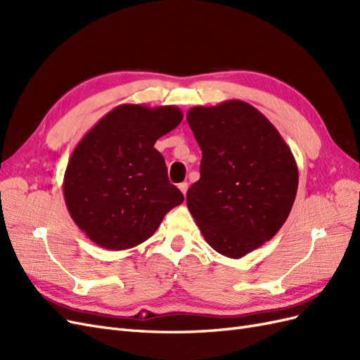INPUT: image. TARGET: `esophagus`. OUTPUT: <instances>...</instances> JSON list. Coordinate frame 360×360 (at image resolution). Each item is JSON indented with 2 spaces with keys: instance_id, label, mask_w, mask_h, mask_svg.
<instances>
[{
  "instance_id": "obj_1",
  "label": "esophagus",
  "mask_w": 360,
  "mask_h": 360,
  "mask_svg": "<svg viewBox=\"0 0 360 360\" xmlns=\"http://www.w3.org/2000/svg\"><path fill=\"white\" fill-rule=\"evenodd\" d=\"M188 188H189V184H188L186 181H183V183H180V184H179V189L181 191V193H183V195H186Z\"/></svg>"
}]
</instances>
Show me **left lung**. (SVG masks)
Instances as JSON below:
<instances>
[{
  "instance_id": "8db88e82",
  "label": "left lung",
  "mask_w": 360,
  "mask_h": 360,
  "mask_svg": "<svg viewBox=\"0 0 360 360\" xmlns=\"http://www.w3.org/2000/svg\"><path fill=\"white\" fill-rule=\"evenodd\" d=\"M186 118L202 153L188 209L216 252L242 258L287 221L299 184L296 160L276 127L246 102L193 106Z\"/></svg>"
}]
</instances>
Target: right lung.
<instances>
[{
	"label": "right lung",
	"instance_id": "obj_1",
	"mask_svg": "<svg viewBox=\"0 0 360 360\" xmlns=\"http://www.w3.org/2000/svg\"><path fill=\"white\" fill-rule=\"evenodd\" d=\"M181 120L177 106L124 103L79 141L64 172L63 193L72 219L91 242L110 250L138 246L183 202L155 148Z\"/></svg>",
	"mask_w": 360,
	"mask_h": 360
}]
</instances>
